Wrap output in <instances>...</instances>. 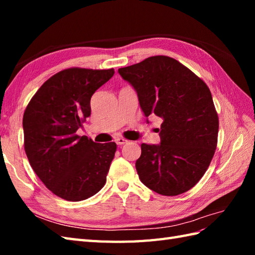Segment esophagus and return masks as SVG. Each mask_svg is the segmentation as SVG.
Wrapping results in <instances>:
<instances>
[{
    "mask_svg": "<svg viewBox=\"0 0 255 255\" xmlns=\"http://www.w3.org/2000/svg\"><path fill=\"white\" fill-rule=\"evenodd\" d=\"M116 143L118 144V145H123V144H125V143H127L128 142V140L127 139H125V138H122V137H118L116 140Z\"/></svg>",
    "mask_w": 255,
    "mask_h": 255,
    "instance_id": "esophagus-1",
    "label": "esophagus"
}]
</instances>
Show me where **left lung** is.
Instances as JSON below:
<instances>
[{
  "mask_svg": "<svg viewBox=\"0 0 255 255\" xmlns=\"http://www.w3.org/2000/svg\"><path fill=\"white\" fill-rule=\"evenodd\" d=\"M119 74L136 90L145 117L163 119L160 144H141L140 181L153 192L176 196L194 187L217 148L219 121L210 90L181 62L153 56Z\"/></svg>",
  "mask_w": 255,
  "mask_h": 255,
  "instance_id": "left-lung-1",
  "label": "left lung"
}]
</instances>
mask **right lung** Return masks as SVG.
Returning <instances> with one entry per match:
<instances>
[{
  "instance_id": "1",
  "label": "right lung",
  "mask_w": 255,
  "mask_h": 255,
  "mask_svg": "<svg viewBox=\"0 0 255 255\" xmlns=\"http://www.w3.org/2000/svg\"><path fill=\"white\" fill-rule=\"evenodd\" d=\"M114 69L69 68L52 75L27 105L24 148L46 187L69 202L88 199L105 185L115 142L96 143L78 129L91 115V97Z\"/></svg>"
}]
</instances>
